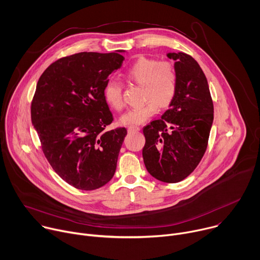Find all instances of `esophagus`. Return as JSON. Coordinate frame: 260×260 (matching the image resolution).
I'll return each instance as SVG.
<instances>
[{"instance_id":"esophagus-1","label":"esophagus","mask_w":260,"mask_h":260,"mask_svg":"<svg viewBox=\"0 0 260 260\" xmlns=\"http://www.w3.org/2000/svg\"><path fill=\"white\" fill-rule=\"evenodd\" d=\"M127 131H128V133H135V132L140 131V127H138V126H129L127 128Z\"/></svg>"}]
</instances>
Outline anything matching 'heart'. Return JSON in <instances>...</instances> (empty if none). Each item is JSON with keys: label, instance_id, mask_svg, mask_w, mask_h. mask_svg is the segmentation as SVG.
<instances>
[{"label": "heart", "instance_id": "b5f03b06", "mask_svg": "<svg viewBox=\"0 0 260 260\" xmlns=\"http://www.w3.org/2000/svg\"><path fill=\"white\" fill-rule=\"evenodd\" d=\"M125 78L143 85L142 105L127 110L121 115L122 125L134 126L147 121L153 116L159 107L171 104L177 90V74L172 63L156 59L140 57L125 72ZM104 95L107 104L114 110L123 108L122 88L116 81H110L105 86Z\"/></svg>", "mask_w": 260, "mask_h": 260}]
</instances>
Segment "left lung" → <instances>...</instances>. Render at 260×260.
I'll use <instances>...</instances> for the list:
<instances>
[{
    "label": "left lung",
    "instance_id": "left-lung-1",
    "mask_svg": "<svg viewBox=\"0 0 260 260\" xmlns=\"http://www.w3.org/2000/svg\"><path fill=\"white\" fill-rule=\"evenodd\" d=\"M175 60L177 90L160 119L143 128V159L149 174L166 183L189 176L203 158L214 119L207 78L198 61L184 52H169Z\"/></svg>",
    "mask_w": 260,
    "mask_h": 260
}]
</instances>
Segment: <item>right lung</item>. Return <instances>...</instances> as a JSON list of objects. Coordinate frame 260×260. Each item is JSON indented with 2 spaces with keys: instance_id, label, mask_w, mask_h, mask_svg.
<instances>
[{
  "instance_id": "1",
  "label": "right lung",
  "mask_w": 260,
  "mask_h": 260,
  "mask_svg": "<svg viewBox=\"0 0 260 260\" xmlns=\"http://www.w3.org/2000/svg\"><path fill=\"white\" fill-rule=\"evenodd\" d=\"M124 50L80 52L51 63L37 83L31 123L55 173L73 187L94 190L113 178L125 127L106 131L113 115L105 100L108 76Z\"/></svg>"
}]
</instances>
